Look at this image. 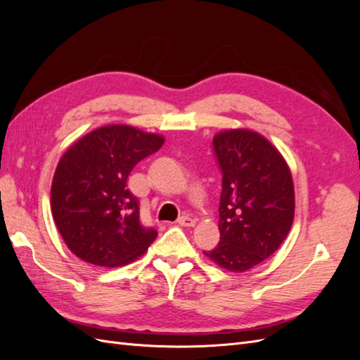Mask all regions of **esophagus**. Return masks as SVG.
Here are the masks:
<instances>
[{
	"mask_svg": "<svg viewBox=\"0 0 360 360\" xmlns=\"http://www.w3.org/2000/svg\"><path fill=\"white\" fill-rule=\"evenodd\" d=\"M177 222L181 226H193L195 225V219H192L191 216H181V217H179Z\"/></svg>",
	"mask_w": 360,
	"mask_h": 360,
	"instance_id": "1",
	"label": "esophagus"
}]
</instances>
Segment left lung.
Masks as SVG:
<instances>
[{"label":"left lung","mask_w":360,"mask_h":360,"mask_svg":"<svg viewBox=\"0 0 360 360\" xmlns=\"http://www.w3.org/2000/svg\"><path fill=\"white\" fill-rule=\"evenodd\" d=\"M222 172L219 245L204 254L230 271L263 263L285 240L294 219V188L284 158L248 129L213 138Z\"/></svg>","instance_id":"left-lung-1"}]
</instances>
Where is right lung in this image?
I'll use <instances>...</instances> for the list:
<instances>
[{"label":"right lung","instance_id":"obj_1","mask_svg":"<svg viewBox=\"0 0 360 360\" xmlns=\"http://www.w3.org/2000/svg\"><path fill=\"white\" fill-rule=\"evenodd\" d=\"M163 143L160 135L114 124L93 130L63 155L53 174L51 207L63 240L76 257L120 267L155 242L158 231L141 224L127 177Z\"/></svg>","mask_w":360,"mask_h":360}]
</instances>
